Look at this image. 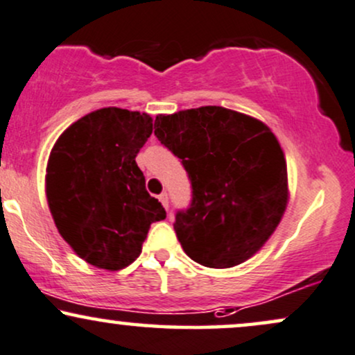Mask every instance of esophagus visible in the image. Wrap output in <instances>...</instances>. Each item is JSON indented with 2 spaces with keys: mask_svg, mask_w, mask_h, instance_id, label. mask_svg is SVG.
Returning a JSON list of instances; mask_svg holds the SVG:
<instances>
[{
  "mask_svg": "<svg viewBox=\"0 0 355 355\" xmlns=\"http://www.w3.org/2000/svg\"><path fill=\"white\" fill-rule=\"evenodd\" d=\"M159 200L162 202V205H164V207L166 208V210H168V195H166L165 191H164V193H160Z\"/></svg>",
  "mask_w": 355,
  "mask_h": 355,
  "instance_id": "obj_1",
  "label": "esophagus"
}]
</instances>
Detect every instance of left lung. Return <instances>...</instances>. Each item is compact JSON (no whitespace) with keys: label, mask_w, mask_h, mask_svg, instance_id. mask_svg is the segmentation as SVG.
I'll return each mask as SVG.
<instances>
[{"label":"left lung","mask_w":355,"mask_h":355,"mask_svg":"<svg viewBox=\"0 0 355 355\" xmlns=\"http://www.w3.org/2000/svg\"><path fill=\"white\" fill-rule=\"evenodd\" d=\"M155 135L182 160L191 203L175 215L187 254L233 268L270 240L288 205V168L270 127L236 110L205 105L157 115Z\"/></svg>","instance_id":"left-lung-1"}]
</instances>
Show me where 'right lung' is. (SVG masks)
I'll return each mask as SVG.
<instances>
[{"label": "right lung", "instance_id": "obj_1", "mask_svg": "<svg viewBox=\"0 0 355 355\" xmlns=\"http://www.w3.org/2000/svg\"><path fill=\"white\" fill-rule=\"evenodd\" d=\"M145 112L104 107L62 132L46 168L58 232L79 258L119 271L139 258L148 228L166 216L145 190L135 157L152 135Z\"/></svg>", "mask_w": 355, "mask_h": 355}]
</instances>
